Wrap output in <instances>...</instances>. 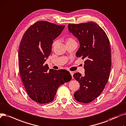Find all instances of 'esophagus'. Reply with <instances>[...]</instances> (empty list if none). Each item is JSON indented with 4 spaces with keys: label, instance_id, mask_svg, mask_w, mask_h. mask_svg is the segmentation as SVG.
I'll use <instances>...</instances> for the list:
<instances>
[{
    "label": "esophagus",
    "instance_id": "obj_1",
    "mask_svg": "<svg viewBox=\"0 0 126 126\" xmlns=\"http://www.w3.org/2000/svg\"><path fill=\"white\" fill-rule=\"evenodd\" d=\"M70 74H71V75H72V78H74V77H73V75H74V72H70Z\"/></svg>",
    "mask_w": 126,
    "mask_h": 126
}]
</instances>
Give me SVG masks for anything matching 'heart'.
Here are the masks:
<instances>
[{
	"label": "heart",
	"mask_w": 126,
	"mask_h": 126,
	"mask_svg": "<svg viewBox=\"0 0 126 126\" xmlns=\"http://www.w3.org/2000/svg\"><path fill=\"white\" fill-rule=\"evenodd\" d=\"M57 42H58V41L57 40L53 41V42H52V46L54 47V46H55L57 44ZM73 42H76L74 38H73L72 37H68L66 39V43L67 44L73 43Z\"/></svg>",
	"instance_id": "obj_1"
}]
</instances>
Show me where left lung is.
<instances>
[{"instance_id":"obj_1","label":"left lung","mask_w":126,"mask_h":126,"mask_svg":"<svg viewBox=\"0 0 126 126\" xmlns=\"http://www.w3.org/2000/svg\"><path fill=\"white\" fill-rule=\"evenodd\" d=\"M69 31L78 39L80 47L76 56L85 60V76L74 74L80 83L75 99L87 103L99 96L108 82L111 68V47L106 32L96 23L68 24Z\"/></svg>"}]
</instances>
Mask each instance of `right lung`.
<instances>
[{"label": "right lung", "instance_id": "right-lung-1", "mask_svg": "<svg viewBox=\"0 0 126 126\" xmlns=\"http://www.w3.org/2000/svg\"><path fill=\"white\" fill-rule=\"evenodd\" d=\"M65 26L38 21L24 34L18 50V64L23 83L32 100L47 103L53 101L58 87L72 79L66 70L50 69L45 62L51 52L53 41Z\"/></svg>", "mask_w": 126, "mask_h": 126}]
</instances>
